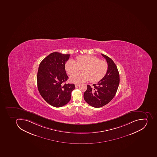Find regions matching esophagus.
Segmentation results:
<instances>
[{"mask_svg":"<svg viewBox=\"0 0 157 157\" xmlns=\"http://www.w3.org/2000/svg\"><path fill=\"white\" fill-rule=\"evenodd\" d=\"M75 87H78L79 86V83H75Z\"/></svg>","mask_w":157,"mask_h":157,"instance_id":"34e87169","label":"esophagus"}]
</instances>
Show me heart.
Returning <instances> with one entry per match:
<instances>
[{
	"label": "heart",
	"mask_w": 157,
	"mask_h": 157,
	"mask_svg": "<svg viewBox=\"0 0 157 157\" xmlns=\"http://www.w3.org/2000/svg\"><path fill=\"white\" fill-rule=\"evenodd\" d=\"M77 61L70 59L67 62L65 68L68 74L73 75L82 68L83 71L78 73L71 77L74 82H81L90 79L92 82H98L104 78L108 70L106 62L95 56L80 55L77 57Z\"/></svg>",
	"instance_id": "obj_1"
}]
</instances>
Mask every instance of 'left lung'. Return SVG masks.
Wrapping results in <instances>:
<instances>
[{
	"instance_id": "left-lung-1",
	"label": "left lung",
	"mask_w": 157,
	"mask_h": 157,
	"mask_svg": "<svg viewBox=\"0 0 157 157\" xmlns=\"http://www.w3.org/2000/svg\"><path fill=\"white\" fill-rule=\"evenodd\" d=\"M108 64L107 74L92 87L87 85L83 97L92 107L100 108L109 103L116 94L120 83V75L116 65L108 56L102 54Z\"/></svg>"
}]
</instances>
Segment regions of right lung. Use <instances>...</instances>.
Listing matches in <instances>:
<instances>
[{
  "mask_svg": "<svg viewBox=\"0 0 157 157\" xmlns=\"http://www.w3.org/2000/svg\"><path fill=\"white\" fill-rule=\"evenodd\" d=\"M70 56V54L52 53L41 62L38 67V91L45 101L53 107H62L68 103L75 88L74 84H63L69 78L65 66Z\"/></svg>",
  "mask_w": 157,
  "mask_h": 157,
  "instance_id": "right-lung-1",
  "label": "right lung"
}]
</instances>
